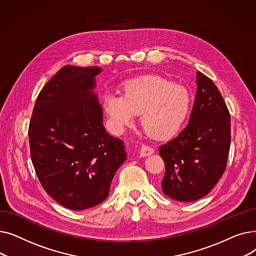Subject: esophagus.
Instances as JSON below:
<instances>
[{"instance_id":"obj_1","label":"esophagus","mask_w":256,"mask_h":256,"mask_svg":"<svg viewBox=\"0 0 256 256\" xmlns=\"http://www.w3.org/2000/svg\"><path fill=\"white\" fill-rule=\"evenodd\" d=\"M154 152V150L152 148V147H150L148 145H142L141 150H140V156L144 158V156L152 154Z\"/></svg>"}]
</instances>
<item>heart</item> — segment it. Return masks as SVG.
Masks as SVG:
<instances>
[{
  "instance_id": "1",
  "label": "heart",
  "mask_w": 256,
  "mask_h": 256,
  "mask_svg": "<svg viewBox=\"0 0 256 256\" xmlns=\"http://www.w3.org/2000/svg\"><path fill=\"white\" fill-rule=\"evenodd\" d=\"M102 106L112 128L120 132L140 114V126L154 140H168L182 130L192 108V96L182 85L160 76H143L124 83L122 96L110 93Z\"/></svg>"
}]
</instances>
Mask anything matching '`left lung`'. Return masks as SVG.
I'll use <instances>...</instances> for the list:
<instances>
[{"label":"left lung","instance_id":"8db88e82","mask_svg":"<svg viewBox=\"0 0 256 256\" xmlns=\"http://www.w3.org/2000/svg\"><path fill=\"white\" fill-rule=\"evenodd\" d=\"M196 80L189 124L158 148L166 168L162 190L186 202L204 197L218 182L230 147V115L222 94L202 72H197Z\"/></svg>","mask_w":256,"mask_h":256}]
</instances>
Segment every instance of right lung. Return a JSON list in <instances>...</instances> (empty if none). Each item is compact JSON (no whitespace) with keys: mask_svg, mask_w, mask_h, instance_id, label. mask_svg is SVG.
<instances>
[{"mask_svg":"<svg viewBox=\"0 0 256 256\" xmlns=\"http://www.w3.org/2000/svg\"><path fill=\"white\" fill-rule=\"evenodd\" d=\"M98 66L66 65L38 94L30 126L31 160L46 192L72 210L100 204L126 160L124 142L102 124L92 91Z\"/></svg>","mask_w":256,"mask_h":256,"instance_id":"obj_1","label":"right lung"}]
</instances>
